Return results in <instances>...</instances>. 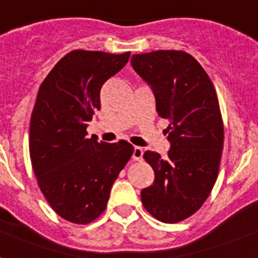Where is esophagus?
I'll use <instances>...</instances> for the list:
<instances>
[{
  "label": "esophagus",
  "mask_w": 258,
  "mask_h": 258,
  "mask_svg": "<svg viewBox=\"0 0 258 258\" xmlns=\"http://www.w3.org/2000/svg\"><path fill=\"white\" fill-rule=\"evenodd\" d=\"M143 155H144V151H143V148H140V147H135V148H134L133 159L135 160V161H142Z\"/></svg>",
  "instance_id": "esophagus-1"
}]
</instances>
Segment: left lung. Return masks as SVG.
Wrapping results in <instances>:
<instances>
[{"mask_svg": "<svg viewBox=\"0 0 258 258\" xmlns=\"http://www.w3.org/2000/svg\"><path fill=\"white\" fill-rule=\"evenodd\" d=\"M131 66L152 89L159 115L169 120L168 157L143 156L155 181L142 190V203L160 222H181L201 209L219 172L224 130L215 88L183 51L133 55Z\"/></svg>", "mask_w": 258, "mask_h": 258, "instance_id": "obj_1", "label": "left lung"}]
</instances>
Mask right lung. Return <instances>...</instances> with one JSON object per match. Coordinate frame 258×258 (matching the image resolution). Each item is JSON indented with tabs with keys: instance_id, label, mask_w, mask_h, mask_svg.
Segmentation results:
<instances>
[{
	"instance_id": "1",
	"label": "right lung",
	"mask_w": 258,
	"mask_h": 258,
	"mask_svg": "<svg viewBox=\"0 0 258 258\" xmlns=\"http://www.w3.org/2000/svg\"><path fill=\"white\" fill-rule=\"evenodd\" d=\"M130 59L76 49L52 68L39 88L30 122V157L49 206L68 222L88 224L105 211L119 172L134 147L88 139L86 127L101 109V89Z\"/></svg>"
}]
</instances>
